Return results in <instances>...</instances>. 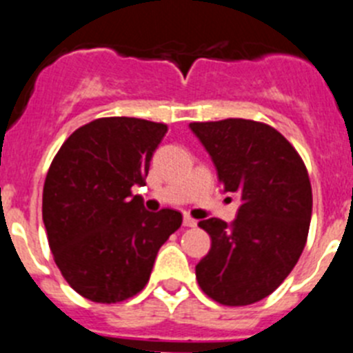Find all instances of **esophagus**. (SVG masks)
<instances>
[{
	"label": "esophagus",
	"mask_w": 353,
	"mask_h": 353,
	"mask_svg": "<svg viewBox=\"0 0 353 353\" xmlns=\"http://www.w3.org/2000/svg\"><path fill=\"white\" fill-rule=\"evenodd\" d=\"M196 219H192L191 215L189 214H183V226H187V228H194L196 226Z\"/></svg>",
	"instance_id": "34e87169"
}]
</instances>
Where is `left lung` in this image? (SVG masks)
Returning a JSON list of instances; mask_svg holds the SVG:
<instances>
[{"mask_svg": "<svg viewBox=\"0 0 353 353\" xmlns=\"http://www.w3.org/2000/svg\"><path fill=\"white\" fill-rule=\"evenodd\" d=\"M189 127L224 192L240 201L232 224L199 221L212 248L196 265V279L219 304H254L285 281L304 251L313 210L307 170L288 139L261 121L228 118Z\"/></svg>", "mask_w": 353, "mask_h": 353, "instance_id": "8db88e82", "label": "left lung"}]
</instances>
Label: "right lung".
<instances>
[{"label":"right lung","mask_w":353,"mask_h":353,"mask_svg":"<svg viewBox=\"0 0 353 353\" xmlns=\"http://www.w3.org/2000/svg\"><path fill=\"white\" fill-rule=\"evenodd\" d=\"M168 125L129 117L93 120L52 159L42 194L49 248L79 295L117 304L148 283L161 245L182 224L171 208L148 212L132 196Z\"/></svg>","instance_id":"1"}]
</instances>
